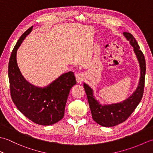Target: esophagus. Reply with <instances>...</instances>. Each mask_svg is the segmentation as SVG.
Wrapping results in <instances>:
<instances>
[{
  "instance_id": "esophagus-1",
  "label": "esophagus",
  "mask_w": 153,
  "mask_h": 153,
  "mask_svg": "<svg viewBox=\"0 0 153 153\" xmlns=\"http://www.w3.org/2000/svg\"><path fill=\"white\" fill-rule=\"evenodd\" d=\"M76 81L77 83H81L82 82V81L84 79V76L83 74H77L76 76Z\"/></svg>"
}]
</instances>
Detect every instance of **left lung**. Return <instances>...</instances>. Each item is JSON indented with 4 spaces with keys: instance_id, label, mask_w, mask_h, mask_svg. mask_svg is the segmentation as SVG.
I'll list each match as a JSON object with an SVG mask.
<instances>
[{
    "instance_id": "left-lung-1",
    "label": "left lung",
    "mask_w": 153,
    "mask_h": 153,
    "mask_svg": "<svg viewBox=\"0 0 153 153\" xmlns=\"http://www.w3.org/2000/svg\"><path fill=\"white\" fill-rule=\"evenodd\" d=\"M123 34L134 48V53L137 57L140 68V77L135 91L128 98L122 102L102 105L96 99L91 87L86 83H83L92 118L98 124L104 127L115 126L124 122L138 106L143 95L146 71L144 55L140 50L137 41L130 33L123 32Z\"/></svg>"
}]
</instances>
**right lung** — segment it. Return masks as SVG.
Listing matches in <instances>:
<instances>
[{
  "label": "right lung",
  "instance_id": "obj_1",
  "mask_svg": "<svg viewBox=\"0 0 153 153\" xmlns=\"http://www.w3.org/2000/svg\"><path fill=\"white\" fill-rule=\"evenodd\" d=\"M33 27L19 39L13 49L8 64L10 88L13 102L25 117L34 123L49 126L60 121L64 115L68 95L74 85L76 77L72 71L64 73L45 87L29 83L19 70L16 54L18 48Z\"/></svg>",
  "mask_w": 153,
  "mask_h": 153
}]
</instances>
